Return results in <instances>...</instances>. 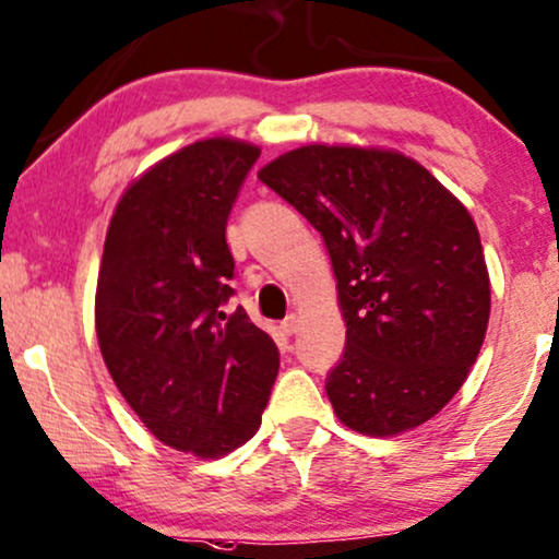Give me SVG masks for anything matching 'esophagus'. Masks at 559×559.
Instances as JSON below:
<instances>
[{"label": "esophagus", "instance_id": "obj_1", "mask_svg": "<svg viewBox=\"0 0 559 559\" xmlns=\"http://www.w3.org/2000/svg\"><path fill=\"white\" fill-rule=\"evenodd\" d=\"M297 329H300V318H297V316H287L285 321L280 323L282 336H293V333H297Z\"/></svg>", "mask_w": 559, "mask_h": 559}]
</instances>
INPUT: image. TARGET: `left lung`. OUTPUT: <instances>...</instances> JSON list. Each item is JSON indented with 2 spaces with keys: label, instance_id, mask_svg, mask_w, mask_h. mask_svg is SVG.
I'll return each instance as SVG.
<instances>
[{
  "label": "left lung",
  "instance_id": "8db88e82",
  "mask_svg": "<svg viewBox=\"0 0 559 559\" xmlns=\"http://www.w3.org/2000/svg\"><path fill=\"white\" fill-rule=\"evenodd\" d=\"M323 236L346 321L325 377L338 421L369 437L416 429L480 354L490 280L467 207L397 151L302 146L259 171Z\"/></svg>",
  "mask_w": 559,
  "mask_h": 559
}]
</instances>
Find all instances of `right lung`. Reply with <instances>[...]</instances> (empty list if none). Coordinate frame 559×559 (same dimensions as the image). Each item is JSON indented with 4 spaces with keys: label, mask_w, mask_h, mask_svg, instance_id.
<instances>
[{
    "label": "right lung",
    "mask_w": 559,
    "mask_h": 559,
    "mask_svg": "<svg viewBox=\"0 0 559 559\" xmlns=\"http://www.w3.org/2000/svg\"><path fill=\"white\" fill-rule=\"evenodd\" d=\"M262 151L207 138L135 179L107 228L94 297L115 385L166 447L202 460L234 452L262 424L280 352L236 293L230 207Z\"/></svg>",
    "instance_id": "add662e5"
}]
</instances>
